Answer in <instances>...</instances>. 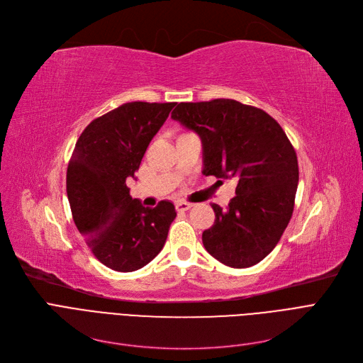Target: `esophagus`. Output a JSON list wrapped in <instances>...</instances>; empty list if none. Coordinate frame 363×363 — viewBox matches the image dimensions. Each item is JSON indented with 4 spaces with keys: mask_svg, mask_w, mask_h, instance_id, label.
<instances>
[{
    "mask_svg": "<svg viewBox=\"0 0 363 363\" xmlns=\"http://www.w3.org/2000/svg\"><path fill=\"white\" fill-rule=\"evenodd\" d=\"M193 207V204L191 203H186V201H178L177 203V211L178 212H186V211H189V208Z\"/></svg>",
    "mask_w": 363,
    "mask_h": 363,
    "instance_id": "obj_1",
    "label": "esophagus"
}]
</instances>
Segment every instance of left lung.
<instances>
[{"label":"left lung","mask_w":363,"mask_h":363,"mask_svg":"<svg viewBox=\"0 0 363 363\" xmlns=\"http://www.w3.org/2000/svg\"><path fill=\"white\" fill-rule=\"evenodd\" d=\"M170 118L200 137L203 175L237 179L228 207L212 204L204 249L231 268H250L275 249L293 215L298 164L291 143L268 113L235 100L179 103Z\"/></svg>","instance_id":"1"}]
</instances>
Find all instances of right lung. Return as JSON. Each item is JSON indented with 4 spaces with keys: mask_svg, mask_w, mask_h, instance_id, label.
Here are the masks:
<instances>
[{
    "mask_svg": "<svg viewBox=\"0 0 363 363\" xmlns=\"http://www.w3.org/2000/svg\"><path fill=\"white\" fill-rule=\"evenodd\" d=\"M177 103L133 101L92 121L67 166V199L76 228L107 268L133 272L163 249L175 206L144 207L129 196L144 152Z\"/></svg>",
    "mask_w": 363,
    "mask_h": 363,
    "instance_id": "1",
    "label": "right lung"
}]
</instances>
